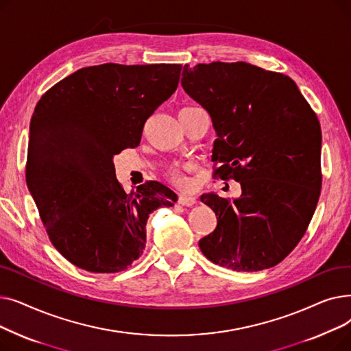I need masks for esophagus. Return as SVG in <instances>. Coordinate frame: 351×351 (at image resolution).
<instances>
[{
  "label": "esophagus",
  "mask_w": 351,
  "mask_h": 351,
  "mask_svg": "<svg viewBox=\"0 0 351 351\" xmlns=\"http://www.w3.org/2000/svg\"><path fill=\"white\" fill-rule=\"evenodd\" d=\"M196 204V196L189 193H180L179 196V205L182 206H192Z\"/></svg>",
  "instance_id": "obj_1"
}]
</instances>
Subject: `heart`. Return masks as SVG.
<instances>
[{"instance_id":"b5f03b06","label":"heart","mask_w":351,"mask_h":351,"mask_svg":"<svg viewBox=\"0 0 351 351\" xmlns=\"http://www.w3.org/2000/svg\"><path fill=\"white\" fill-rule=\"evenodd\" d=\"M173 178H175V180H178V182H180V183H185V178H183V175L179 173V172H175V173H173Z\"/></svg>"}]
</instances>
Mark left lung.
<instances>
[{
  "mask_svg": "<svg viewBox=\"0 0 351 351\" xmlns=\"http://www.w3.org/2000/svg\"><path fill=\"white\" fill-rule=\"evenodd\" d=\"M182 86L213 122V178L241 182L230 200H200L217 216L199 247L215 265L257 271L298 246L322 189V129L296 82L247 62L183 66Z\"/></svg>",
  "mask_w": 351,
  "mask_h": 351,
  "instance_id": "1",
  "label": "left lung"
}]
</instances>
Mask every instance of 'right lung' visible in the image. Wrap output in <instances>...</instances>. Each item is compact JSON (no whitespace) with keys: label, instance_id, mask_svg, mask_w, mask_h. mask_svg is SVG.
Listing matches in <instances>:
<instances>
[{"label":"right lung","instance_id":"obj_1","mask_svg":"<svg viewBox=\"0 0 351 351\" xmlns=\"http://www.w3.org/2000/svg\"><path fill=\"white\" fill-rule=\"evenodd\" d=\"M180 64H102L49 88L29 125L25 176L51 243L92 273L131 266L146 222L178 196L146 182L126 193L114 156L139 145L145 122L176 90Z\"/></svg>","mask_w":351,"mask_h":351}]
</instances>
